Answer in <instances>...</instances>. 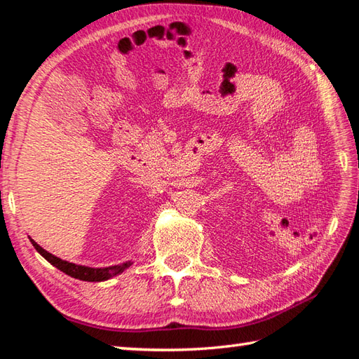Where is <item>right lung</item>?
<instances>
[{"mask_svg": "<svg viewBox=\"0 0 359 359\" xmlns=\"http://www.w3.org/2000/svg\"><path fill=\"white\" fill-rule=\"evenodd\" d=\"M30 243L34 244L36 252L41 255V257H44L47 261H49L52 266L60 269L61 272H65L66 275L75 278V280L89 281V283L106 281V280H110V278H112V276H116L119 273H123L126 269H129L132 266L130 261L123 262V264H118V266H110V267H102V269L78 266V264H74V262H69V261H65V259H61L58 257H55V255L44 250L41 245H38L34 240H30Z\"/></svg>", "mask_w": 359, "mask_h": 359, "instance_id": "add662e5", "label": "right lung"}]
</instances>
